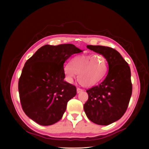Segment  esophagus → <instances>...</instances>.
Segmentation results:
<instances>
[{
  "mask_svg": "<svg viewBox=\"0 0 149 149\" xmlns=\"http://www.w3.org/2000/svg\"><path fill=\"white\" fill-rule=\"evenodd\" d=\"M83 90L82 89H80V88H77V93H80V92H82Z\"/></svg>",
  "mask_w": 149,
  "mask_h": 149,
  "instance_id": "obj_1",
  "label": "esophagus"
}]
</instances>
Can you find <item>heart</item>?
<instances>
[{"instance_id": "heart-1", "label": "heart", "mask_w": 149, "mask_h": 149, "mask_svg": "<svg viewBox=\"0 0 149 149\" xmlns=\"http://www.w3.org/2000/svg\"><path fill=\"white\" fill-rule=\"evenodd\" d=\"M107 62L102 54L80 56L74 57L70 65L64 67L66 79L72 82L78 75V81L84 87H91L98 83L107 71Z\"/></svg>"}]
</instances>
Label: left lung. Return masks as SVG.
Returning a JSON list of instances; mask_svg holds the SVG:
<instances>
[{"label":"left lung","mask_w":149,"mask_h":149,"mask_svg":"<svg viewBox=\"0 0 149 149\" xmlns=\"http://www.w3.org/2000/svg\"><path fill=\"white\" fill-rule=\"evenodd\" d=\"M87 48L106 58L109 72L102 83L86 90L88 100L84 110L91 121L107 126L120 119L128 107L132 93L130 69L121 54L110 47Z\"/></svg>","instance_id":"obj_1"}]
</instances>
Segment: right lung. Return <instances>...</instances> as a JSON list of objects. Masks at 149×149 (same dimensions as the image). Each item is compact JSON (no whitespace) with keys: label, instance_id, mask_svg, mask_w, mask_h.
I'll return each mask as SVG.
<instances>
[{"label":"right lung","instance_id":"right-lung-1","mask_svg":"<svg viewBox=\"0 0 149 149\" xmlns=\"http://www.w3.org/2000/svg\"><path fill=\"white\" fill-rule=\"evenodd\" d=\"M81 52L72 44L46 45L25 63L19 80V97L23 112L36 123L49 126L62 118L77 93L75 86L64 80L63 65Z\"/></svg>","mask_w":149,"mask_h":149}]
</instances>
